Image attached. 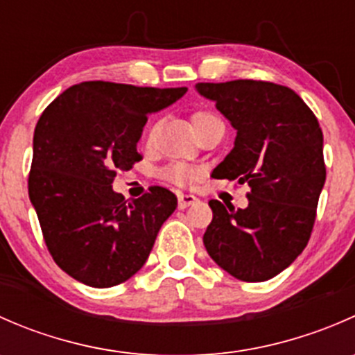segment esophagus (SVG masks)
<instances>
[{"instance_id": "1", "label": "esophagus", "mask_w": 355, "mask_h": 355, "mask_svg": "<svg viewBox=\"0 0 355 355\" xmlns=\"http://www.w3.org/2000/svg\"><path fill=\"white\" fill-rule=\"evenodd\" d=\"M196 200H198V198L192 194H180L178 196V207L180 209H185V207H189L191 204H194Z\"/></svg>"}]
</instances>
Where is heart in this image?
<instances>
[{
	"mask_svg": "<svg viewBox=\"0 0 355 355\" xmlns=\"http://www.w3.org/2000/svg\"><path fill=\"white\" fill-rule=\"evenodd\" d=\"M213 118H216V116H214L213 113H209V111H204V110L194 111V113L191 114V123H192V128H194V132L198 130L200 125L206 123V121H209V120H213ZM199 175H200L199 170H196V168L187 166V164H182V163L170 164V166H166L163 170V177L177 185L192 184L194 180H198Z\"/></svg>",
	"mask_w": 355,
	"mask_h": 355,
	"instance_id": "heart-1",
	"label": "heart"
}]
</instances>
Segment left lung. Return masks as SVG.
<instances>
[{
  "label": "left lung",
  "instance_id": "left-lung-1",
  "mask_svg": "<svg viewBox=\"0 0 355 355\" xmlns=\"http://www.w3.org/2000/svg\"><path fill=\"white\" fill-rule=\"evenodd\" d=\"M199 94L237 130L214 178L247 184L249 206L211 199L202 241L211 259L242 282H264L288 268L311 239L327 180L323 132L299 94L266 80L200 82Z\"/></svg>",
  "mask_w": 355,
  "mask_h": 355
}]
</instances>
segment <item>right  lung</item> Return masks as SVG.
<instances>
[{"label":"right lung","mask_w":355,"mask_h":355,"mask_svg":"<svg viewBox=\"0 0 355 355\" xmlns=\"http://www.w3.org/2000/svg\"><path fill=\"white\" fill-rule=\"evenodd\" d=\"M185 92L91 80L71 85L42 111L28 198L49 254L77 282L108 288L144 266L177 196L153 185L128 200L111 184L142 159L137 142L148 114Z\"/></svg>","instance_id":"obj_1"}]
</instances>
